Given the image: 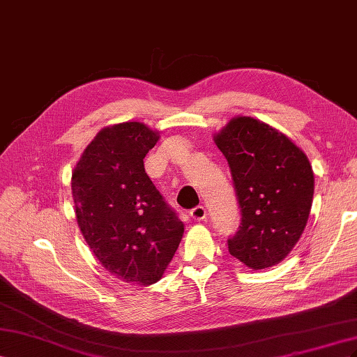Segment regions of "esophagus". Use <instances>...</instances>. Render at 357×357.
<instances>
[{"label":"esophagus","instance_id":"34e87169","mask_svg":"<svg viewBox=\"0 0 357 357\" xmlns=\"http://www.w3.org/2000/svg\"><path fill=\"white\" fill-rule=\"evenodd\" d=\"M190 215H191V218H192V220H196V221H203V220L206 218V209H205V206L199 205V206L192 208V209L190 211Z\"/></svg>","mask_w":357,"mask_h":357}]
</instances>
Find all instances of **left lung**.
<instances>
[{
    "instance_id": "obj_1",
    "label": "left lung",
    "mask_w": 357,
    "mask_h": 357,
    "mask_svg": "<svg viewBox=\"0 0 357 357\" xmlns=\"http://www.w3.org/2000/svg\"><path fill=\"white\" fill-rule=\"evenodd\" d=\"M213 140L226 157L241 208L229 251L257 271L287 257L307 226L314 196L308 157L263 121L236 116Z\"/></svg>"
}]
</instances>
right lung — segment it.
Here are the masks:
<instances>
[{"label":"right lung","mask_w":357,"mask_h":357,"mask_svg":"<svg viewBox=\"0 0 357 357\" xmlns=\"http://www.w3.org/2000/svg\"><path fill=\"white\" fill-rule=\"evenodd\" d=\"M158 131L122 122L98 131L71 175L77 226L103 268L151 286L165 273L184 224L146 175L144 158Z\"/></svg>","instance_id":"obj_1"}]
</instances>
